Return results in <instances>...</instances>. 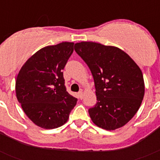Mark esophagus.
Instances as JSON below:
<instances>
[{"label": "esophagus", "instance_id": "1", "mask_svg": "<svg viewBox=\"0 0 160 160\" xmlns=\"http://www.w3.org/2000/svg\"><path fill=\"white\" fill-rule=\"evenodd\" d=\"M83 95H84V93H83L82 90H81V91H79V92H78V96H79V98H81V99H82Z\"/></svg>", "mask_w": 160, "mask_h": 160}]
</instances>
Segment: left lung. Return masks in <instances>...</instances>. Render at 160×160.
I'll return each instance as SVG.
<instances>
[{
  "label": "left lung",
  "mask_w": 160,
  "mask_h": 160,
  "mask_svg": "<svg viewBox=\"0 0 160 160\" xmlns=\"http://www.w3.org/2000/svg\"><path fill=\"white\" fill-rule=\"evenodd\" d=\"M74 49L94 78L98 102L88 111L92 122L107 131L123 127L143 99L145 86L140 68L115 46L82 42L75 43Z\"/></svg>",
  "instance_id": "obj_1"
}]
</instances>
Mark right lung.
<instances>
[{
	"instance_id": "add662e5",
	"label": "right lung",
	"mask_w": 160,
	"mask_h": 160,
	"mask_svg": "<svg viewBox=\"0 0 160 160\" xmlns=\"http://www.w3.org/2000/svg\"><path fill=\"white\" fill-rule=\"evenodd\" d=\"M73 42L48 46L32 55L16 79V95L28 118L44 129L67 122L76 98L66 91L62 70L73 51Z\"/></svg>"
}]
</instances>
